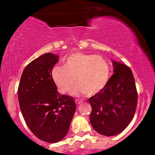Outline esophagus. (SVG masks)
<instances>
[{
    "instance_id": "obj_1",
    "label": "esophagus",
    "mask_w": 155,
    "mask_h": 155,
    "mask_svg": "<svg viewBox=\"0 0 155 155\" xmlns=\"http://www.w3.org/2000/svg\"><path fill=\"white\" fill-rule=\"evenodd\" d=\"M81 102H82V101H81V100H79V99H76V100L75 101V103L76 105H79Z\"/></svg>"
}]
</instances>
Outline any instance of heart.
Instances as JSON below:
<instances>
[{
	"label": "heart",
	"mask_w": 155,
	"mask_h": 155,
	"mask_svg": "<svg viewBox=\"0 0 155 155\" xmlns=\"http://www.w3.org/2000/svg\"><path fill=\"white\" fill-rule=\"evenodd\" d=\"M51 77L62 93L68 92L76 82L78 84L72 94L86 93L91 96L106 87L109 81L110 68L107 61L100 55L76 52L68 57L64 66L53 68Z\"/></svg>",
	"instance_id": "b5f03b06"
}]
</instances>
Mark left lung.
I'll return each instance as SVG.
<instances>
[{
    "instance_id": "1",
    "label": "left lung",
    "mask_w": 155,
    "mask_h": 155,
    "mask_svg": "<svg viewBox=\"0 0 155 155\" xmlns=\"http://www.w3.org/2000/svg\"><path fill=\"white\" fill-rule=\"evenodd\" d=\"M114 74L102 91L89 98L92 112L90 120L100 134L115 136L123 131L136 112L138 93L131 69L112 61Z\"/></svg>"
}]
</instances>
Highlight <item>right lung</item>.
I'll return each instance as SVG.
<instances>
[{
	"instance_id": "1",
	"label": "right lung",
	"mask_w": 155,
	"mask_h": 155,
	"mask_svg": "<svg viewBox=\"0 0 155 155\" xmlns=\"http://www.w3.org/2000/svg\"><path fill=\"white\" fill-rule=\"evenodd\" d=\"M59 57L42 54L23 71L18 87L21 112L27 125L39 139L56 143L66 136L76 111L74 98L60 95L51 70Z\"/></svg>"
}]
</instances>
